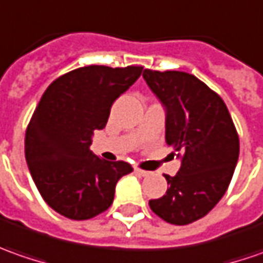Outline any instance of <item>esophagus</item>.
I'll return each mask as SVG.
<instances>
[{"label":"esophagus","mask_w":263,"mask_h":263,"mask_svg":"<svg viewBox=\"0 0 263 263\" xmlns=\"http://www.w3.org/2000/svg\"><path fill=\"white\" fill-rule=\"evenodd\" d=\"M134 172L137 173V175H140V176H148L149 172H147V170H141V168L138 167H134Z\"/></svg>","instance_id":"34e87169"}]
</instances>
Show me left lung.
Here are the masks:
<instances>
[{"mask_svg":"<svg viewBox=\"0 0 263 263\" xmlns=\"http://www.w3.org/2000/svg\"><path fill=\"white\" fill-rule=\"evenodd\" d=\"M142 77L166 112V142L180 168L166 175L168 189L148 204L170 224L202 218L221 199L239 160V137L222 99L201 80L180 71L144 69Z\"/></svg>","mask_w":263,"mask_h":263,"instance_id":"obj_1","label":"left lung"}]
</instances>
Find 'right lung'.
<instances>
[{"label": "right lung", "mask_w": 263, "mask_h": 263, "mask_svg": "<svg viewBox=\"0 0 263 263\" xmlns=\"http://www.w3.org/2000/svg\"><path fill=\"white\" fill-rule=\"evenodd\" d=\"M142 67L90 65L50 84L26 131V161L45 202L71 220L106 211L118 180L131 173L125 161H106L90 149L114 102L138 80Z\"/></svg>", "instance_id": "obj_1"}]
</instances>
